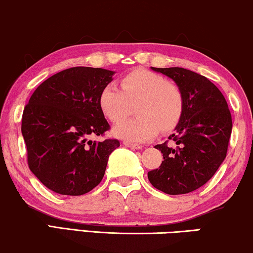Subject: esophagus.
Instances as JSON below:
<instances>
[{"mask_svg":"<svg viewBox=\"0 0 253 253\" xmlns=\"http://www.w3.org/2000/svg\"><path fill=\"white\" fill-rule=\"evenodd\" d=\"M124 146L129 147V148H131V149H141V148H142V146H140V144L131 143V142H127V141H124Z\"/></svg>","mask_w":253,"mask_h":253,"instance_id":"1","label":"esophagus"}]
</instances>
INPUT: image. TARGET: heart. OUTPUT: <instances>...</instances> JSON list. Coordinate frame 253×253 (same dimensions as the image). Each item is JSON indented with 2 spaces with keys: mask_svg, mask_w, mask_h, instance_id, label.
Instances as JSON below:
<instances>
[{
  "mask_svg": "<svg viewBox=\"0 0 253 253\" xmlns=\"http://www.w3.org/2000/svg\"><path fill=\"white\" fill-rule=\"evenodd\" d=\"M121 87L107 83L98 94L99 110L109 121L118 123L132 113L138 117L119 123L113 133L131 142H146L159 131H172L185 110V96L179 86L163 75L138 68L121 77Z\"/></svg>",
  "mask_w": 253,
  "mask_h": 253,
  "instance_id": "b5f03b06",
  "label": "heart"
}]
</instances>
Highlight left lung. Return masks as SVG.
Masks as SVG:
<instances>
[{
	"label": "left lung",
	"instance_id": "8db88e82",
	"mask_svg": "<svg viewBox=\"0 0 253 253\" xmlns=\"http://www.w3.org/2000/svg\"><path fill=\"white\" fill-rule=\"evenodd\" d=\"M152 70L164 74L183 89V118L168 141L155 146L164 160L148 172L155 188L169 195L193 192L208 183L225 159L232 132V117L221 90L205 76L170 67Z\"/></svg>",
	"mask_w": 253,
	"mask_h": 253
}]
</instances>
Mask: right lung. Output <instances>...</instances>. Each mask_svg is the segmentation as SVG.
I'll use <instances>...</instances> for the list:
<instances>
[{
  "label": "right lung",
  "instance_id": "1",
  "mask_svg": "<svg viewBox=\"0 0 253 253\" xmlns=\"http://www.w3.org/2000/svg\"><path fill=\"white\" fill-rule=\"evenodd\" d=\"M113 74L92 67L61 70L41 83L24 107L21 131L28 166L52 192L84 195L104 177L119 140L88 138L110 130L97 98Z\"/></svg>",
  "mask_w": 253,
  "mask_h": 253
}]
</instances>
